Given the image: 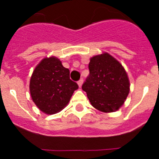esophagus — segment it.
<instances>
[{
  "label": "esophagus",
  "mask_w": 159,
  "mask_h": 159,
  "mask_svg": "<svg viewBox=\"0 0 159 159\" xmlns=\"http://www.w3.org/2000/svg\"><path fill=\"white\" fill-rule=\"evenodd\" d=\"M83 83H84V80H83V79H80V80L78 81V85H79V87H80V88L82 86Z\"/></svg>",
  "instance_id": "obj_1"
}]
</instances>
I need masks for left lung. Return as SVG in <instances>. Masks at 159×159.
Listing matches in <instances>:
<instances>
[{"instance_id":"8db88e82","label":"left lung","mask_w":159,"mask_h":159,"mask_svg":"<svg viewBox=\"0 0 159 159\" xmlns=\"http://www.w3.org/2000/svg\"><path fill=\"white\" fill-rule=\"evenodd\" d=\"M89 76L83 84L91 104L99 111L110 113L123 106L130 92L127 71L109 53L90 59Z\"/></svg>"}]
</instances>
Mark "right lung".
Masks as SVG:
<instances>
[{
	"instance_id": "obj_1",
	"label": "right lung",
	"mask_w": 159,
	"mask_h": 159,
	"mask_svg": "<svg viewBox=\"0 0 159 159\" xmlns=\"http://www.w3.org/2000/svg\"><path fill=\"white\" fill-rule=\"evenodd\" d=\"M70 71L57 57L43 58L35 67L29 84L32 101L47 115L62 111L69 102L78 84L70 80Z\"/></svg>"
}]
</instances>
